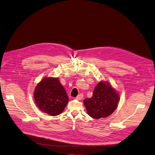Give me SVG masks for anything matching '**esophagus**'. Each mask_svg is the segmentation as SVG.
I'll use <instances>...</instances> for the list:
<instances>
[{
	"instance_id": "1",
	"label": "esophagus",
	"mask_w": 155,
	"mask_h": 155,
	"mask_svg": "<svg viewBox=\"0 0 155 155\" xmlns=\"http://www.w3.org/2000/svg\"><path fill=\"white\" fill-rule=\"evenodd\" d=\"M83 97H84V94L82 93H81V94H79L76 97V99H77V100H81V99H82Z\"/></svg>"
}]
</instances>
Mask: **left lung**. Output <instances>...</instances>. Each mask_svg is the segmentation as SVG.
Wrapping results in <instances>:
<instances>
[{
  "instance_id": "1",
  "label": "left lung",
  "mask_w": 155,
  "mask_h": 155,
  "mask_svg": "<svg viewBox=\"0 0 155 155\" xmlns=\"http://www.w3.org/2000/svg\"><path fill=\"white\" fill-rule=\"evenodd\" d=\"M119 96L107 82H100L94 88L91 98L84 99L87 113L93 118L107 117L115 110Z\"/></svg>"
}]
</instances>
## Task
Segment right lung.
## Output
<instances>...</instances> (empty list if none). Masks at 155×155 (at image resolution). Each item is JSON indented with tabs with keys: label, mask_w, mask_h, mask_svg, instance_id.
Masks as SVG:
<instances>
[{
	"label": "right lung",
	"mask_w": 155,
	"mask_h": 155,
	"mask_svg": "<svg viewBox=\"0 0 155 155\" xmlns=\"http://www.w3.org/2000/svg\"><path fill=\"white\" fill-rule=\"evenodd\" d=\"M35 101L43 112L51 116L61 114L68 102V97L57 78H44L34 91Z\"/></svg>",
	"instance_id": "right-lung-1"
}]
</instances>
